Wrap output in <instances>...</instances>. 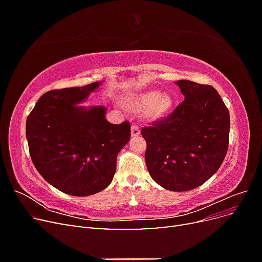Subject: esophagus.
I'll return each mask as SVG.
<instances>
[{
    "instance_id": "1",
    "label": "esophagus",
    "mask_w": 262,
    "mask_h": 262,
    "mask_svg": "<svg viewBox=\"0 0 262 262\" xmlns=\"http://www.w3.org/2000/svg\"><path fill=\"white\" fill-rule=\"evenodd\" d=\"M140 134V128L137 124H132L131 126V136L132 137H137Z\"/></svg>"
}]
</instances>
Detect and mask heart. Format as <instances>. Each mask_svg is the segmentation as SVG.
<instances>
[{
	"instance_id": "b5f03b06",
	"label": "heart",
	"mask_w": 262,
	"mask_h": 262,
	"mask_svg": "<svg viewBox=\"0 0 262 262\" xmlns=\"http://www.w3.org/2000/svg\"><path fill=\"white\" fill-rule=\"evenodd\" d=\"M128 105L133 110L146 108L145 116L148 119H156L169 112L172 106V98L169 94H160L157 91H149L133 95L129 98Z\"/></svg>"
}]
</instances>
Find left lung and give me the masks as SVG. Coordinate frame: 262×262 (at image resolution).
<instances>
[{
  "label": "left lung",
  "mask_w": 262,
  "mask_h": 262,
  "mask_svg": "<svg viewBox=\"0 0 262 262\" xmlns=\"http://www.w3.org/2000/svg\"><path fill=\"white\" fill-rule=\"evenodd\" d=\"M185 99L163 119L143 126L150 177L170 191H188L217 171L227 153L229 113L211 85L176 82Z\"/></svg>",
  "instance_id": "1"
}]
</instances>
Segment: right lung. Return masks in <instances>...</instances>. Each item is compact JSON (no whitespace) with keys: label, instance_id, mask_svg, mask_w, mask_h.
<instances>
[{"label":"right lung","instance_id":"obj_1","mask_svg":"<svg viewBox=\"0 0 262 262\" xmlns=\"http://www.w3.org/2000/svg\"><path fill=\"white\" fill-rule=\"evenodd\" d=\"M99 84L47 92L27 117L31 161L45 180L67 194L86 196L108 187L118 153L131 137L130 122H108L105 107L76 106Z\"/></svg>","mask_w":262,"mask_h":262}]
</instances>
